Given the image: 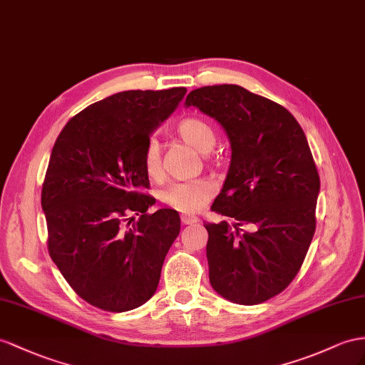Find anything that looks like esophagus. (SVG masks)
Instances as JSON below:
<instances>
[{"instance_id": "34e87169", "label": "esophagus", "mask_w": 365, "mask_h": 365, "mask_svg": "<svg viewBox=\"0 0 365 365\" xmlns=\"http://www.w3.org/2000/svg\"><path fill=\"white\" fill-rule=\"evenodd\" d=\"M180 220H182L183 225H192V223H197V222H199V217L190 216V214H182Z\"/></svg>"}]
</instances>
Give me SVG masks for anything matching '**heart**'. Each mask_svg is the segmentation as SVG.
Listing matches in <instances>:
<instances>
[{
  "mask_svg": "<svg viewBox=\"0 0 365 365\" xmlns=\"http://www.w3.org/2000/svg\"><path fill=\"white\" fill-rule=\"evenodd\" d=\"M175 134L186 145L199 153H208L216 142V134L208 121L199 117H186L175 126ZM143 168L151 179L162 174V149L155 138H149L143 151ZM214 185L208 179H195L168 185L160 192V199L168 207L180 212H197L210 202Z\"/></svg>",
  "mask_w": 365,
  "mask_h": 365,
  "instance_id": "obj_1",
  "label": "heart"
}]
</instances>
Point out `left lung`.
Here are the masks:
<instances>
[{
  "label": "left lung",
  "instance_id": "left-lung-1",
  "mask_svg": "<svg viewBox=\"0 0 365 365\" xmlns=\"http://www.w3.org/2000/svg\"><path fill=\"white\" fill-rule=\"evenodd\" d=\"M185 105L216 118L232 151L211 210L236 225L205 223L210 282L231 302L262 304L292 284L316 230L321 182L307 137L284 106L237 85L194 89Z\"/></svg>",
  "mask_w": 365,
  "mask_h": 365
}]
</instances>
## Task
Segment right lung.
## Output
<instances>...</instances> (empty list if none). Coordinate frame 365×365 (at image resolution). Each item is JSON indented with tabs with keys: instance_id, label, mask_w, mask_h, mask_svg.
<instances>
[{
	"instance_id": "1",
	"label": "right lung",
	"mask_w": 365,
	"mask_h": 365,
	"mask_svg": "<svg viewBox=\"0 0 365 365\" xmlns=\"http://www.w3.org/2000/svg\"><path fill=\"white\" fill-rule=\"evenodd\" d=\"M185 93H114L73 115L53 145L41 190L48 250L73 292L100 310L143 305L180 232L177 211L148 212L155 199L143 192V151Z\"/></svg>"
}]
</instances>
